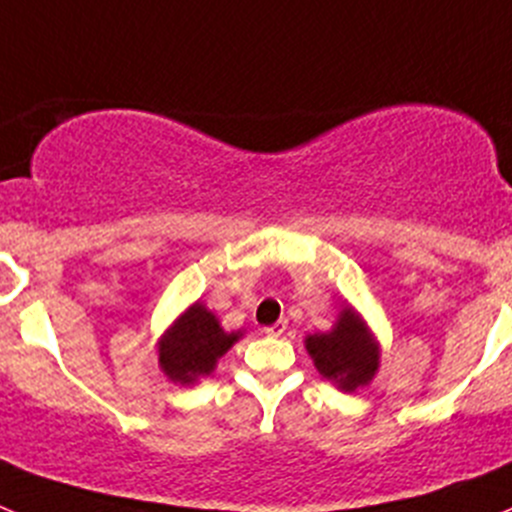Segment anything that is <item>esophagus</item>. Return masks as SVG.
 Instances as JSON below:
<instances>
[{"label":"esophagus","mask_w":512,"mask_h":512,"mask_svg":"<svg viewBox=\"0 0 512 512\" xmlns=\"http://www.w3.org/2000/svg\"><path fill=\"white\" fill-rule=\"evenodd\" d=\"M286 329H289V321H286V319H279V321H276V324L266 326L264 334H266V337H281V334H284Z\"/></svg>","instance_id":"34e87169"}]
</instances>
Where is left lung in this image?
<instances>
[{
  "instance_id": "8db88e82",
  "label": "left lung",
  "mask_w": 512,
  "mask_h": 512,
  "mask_svg": "<svg viewBox=\"0 0 512 512\" xmlns=\"http://www.w3.org/2000/svg\"><path fill=\"white\" fill-rule=\"evenodd\" d=\"M304 347L314 362L316 372L342 392H357L367 387L379 372L382 347L352 304L339 311L329 332L306 334Z\"/></svg>"
}]
</instances>
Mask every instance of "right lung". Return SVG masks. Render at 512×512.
<instances>
[{
    "mask_svg": "<svg viewBox=\"0 0 512 512\" xmlns=\"http://www.w3.org/2000/svg\"><path fill=\"white\" fill-rule=\"evenodd\" d=\"M243 329L226 332L218 316L203 301L180 311L178 319L160 334L155 352L158 367L173 384H196L216 372V364L238 339Z\"/></svg>",
    "mask_w": 512,
    "mask_h": 512,
    "instance_id": "obj_1",
    "label": "right lung"
}]
</instances>
